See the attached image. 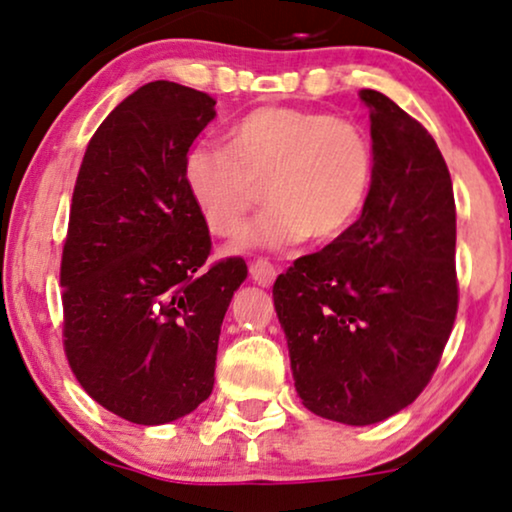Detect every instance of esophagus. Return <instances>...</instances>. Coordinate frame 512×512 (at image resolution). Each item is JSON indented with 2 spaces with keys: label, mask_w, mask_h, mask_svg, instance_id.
<instances>
[{
  "label": "esophagus",
  "mask_w": 512,
  "mask_h": 512,
  "mask_svg": "<svg viewBox=\"0 0 512 512\" xmlns=\"http://www.w3.org/2000/svg\"><path fill=\"white\" fill-rule=\"evenodd\" d=\"M249 277L256 284H261V287H270L275 282L277 270L268 258H254V261H249Z\"/></svg>",
  "instance_id": "1"
}]
</instances>
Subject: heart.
Returning a JSON list of instances; mask_svg holds the SVG:
<instances>
[{
	"mask_svg": "<svg viewBox=\"0 0 512 512\" xmlns=\"http://www.w3.org/2000/svg\"><path fill=\"white\" fill-rule=\"evenodd\" d=\"M228 148L192 145L183 178L199 214L230 235L261 202L268 207L237 247H289L343 235L367 204L374 181L369 136L348 119L298 108H258L230 124Z\"/></svg>",
	"mask_w": 512,
	"mask_h": 512,
	"instance_id": "heart-1",
	"label": "heart"
}]
</instances>
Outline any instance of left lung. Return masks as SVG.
Listing matches in <instances>:
<instances>
[{"label": "left lung", "instance_id": "1", "mask_svg": "<svg viewBox=\"0 0 512 512\" xmlns=\"http://www.w3.org/2000/svg\"><path fill=\"white\" fill-rule=\"evenodd\" d=\"M360 98L374 148L362 216L272 287L296 393L313 414L348 426L383 421L423 393L459 310L447 162L388 96L362 89Z\"/></svg>", "mask_w": 512, "mask_h": 512}]
</instances>
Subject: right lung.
I'll return each mask as SVG.
<instances>
[{
  "label": "right lung",
  "instance_id": "right-lung-1",
  "mask_svg": "<svg viewBox=\"0 0 512 512\" xmlns=\"http://www.w3.org/2000/svg\"><path fill=\"white\" fill-rule=\"evenodd\" d=\"M204 91L157 79L124 98L86 145L61 258L63 348L86 393L159 426L214 390L240 256L207 265L211 235L183 162L214 119Z\"/></svg>",
  "mask_w": 512,
  "mask_h": 512
}]
</instances>
